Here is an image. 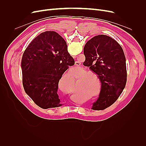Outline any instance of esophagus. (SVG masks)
I'll return each instance as SVG.
<instances>
[{"label":"esophagus","mask_w":146,"mask_h":146,"mask_svg":"<svg viewBox=\"0 0 146 146\" xmlns=\"http://www.w3.org/2000/svg\"><path fill=\"white\" fill-rule=\"evenodd\" d=\"M80 64H81V63L79 62V61H76V63H75V65H76V66H80Z\"/></svg>","instance_id":"34e87169"}]
</instances>
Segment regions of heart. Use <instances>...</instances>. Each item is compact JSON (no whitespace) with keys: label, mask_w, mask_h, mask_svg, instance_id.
Instances as JSON below:
<instances>
[{"label":"heart","mask_w":146,"mask_h":146,"mask_svg":"<svg viewBox=\"0 0 146 146\" xmlns=\"http://www.w3.org/2000/svg\"><path fill=\"white\" fill-rule=\"evenodd\" d=\"M80 76L78 77L77 86H76L74 91V95L76 96L78 99L86 98L89 96L90 91L91 90V83L93 80V76L92 75H95V74L92 71H86L85 69H81L79 71L75 73L76 77ZM74 85V81L71 80L69 81V85L68 86H63V83L60 82L59 87L60 89L68 93H70L72 91V88Z\"/></svg>","instance_id":"1"}]
</instances>
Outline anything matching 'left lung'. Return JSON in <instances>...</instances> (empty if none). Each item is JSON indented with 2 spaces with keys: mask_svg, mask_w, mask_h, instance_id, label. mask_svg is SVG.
<instances>
[{
  "mask_svg": "<svg viewBox=\"0 0 146 146\" xmlns=\"http://www.w3.org/2000/svg\"><path fill=\"white\" fill-rule=\"evenodd\" d=\"M83 52V65L98 74L102 83L99 98L92 108L105 110L115 102L125 88L127 69L124 53L116 40L105 35L88 41Z\"/></svg>",
  "mask_w": 146,
  "mask_h": 146,
  "instance_id": "left-lung-1",
  "label": "left lung"
}]
</instances>
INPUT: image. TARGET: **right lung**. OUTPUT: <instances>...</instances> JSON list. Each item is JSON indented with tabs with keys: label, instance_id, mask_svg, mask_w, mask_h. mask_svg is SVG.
<instances>
[{
	"label": "right lung",
	"instance_id": "obj_1",
	"mask_svg": "<svg viewBox=\"0 0 146 146\" xmlns=\"http://www.w3.org/2000/svg\"><path fill=\"white\" fill-rule=\"evenodd\" d=\"M75 61L64 39L54 31L39 34L24 51L21 61L24 89L43 109L62 105L57 94L60 79Z\"/></svg>",
	"mask_w": 146,
	"mask_h": 146
}]
</instances>
